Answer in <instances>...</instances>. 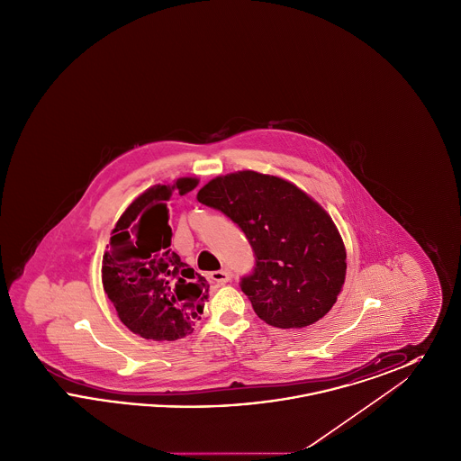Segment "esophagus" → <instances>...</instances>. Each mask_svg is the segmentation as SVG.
I'll return each mask as SVG.
<instances>
[{
    "mask_svg": "<svg viewBox=\"0 0 461 461\" xmlns=\"http://www.w3.org/2000/svg\"><path fill=\"white\" fill-rule=\"evenodd\" d=\"M211 280H212V282H216V284L224 285V284H228V282L231 280V273H230L228 269H220V271H214V273H211Z\"/></svg>",
    "mask_w": 461,
    "mask_h": 461,
    "instance_id": "1",
    "label": "esophagus"
}]
</instances>
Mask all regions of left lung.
Here are the masks:
<instances>
[{
  "label": "left lung",
  "mask_w": 461,
  "mask_h": 461,
  "mask_svg": "<svg viewBox=\"0 0 461 461\" xmlns=\"http://www.w3.org/2000/svg\"><path fill=\"white\" fill-rule=\"evenodd\" d=\"M198 202L233 221L254 250L241 292L271 327L303 329L329 312L346 280V249L329 214L295 185L239 171L209 181Z\"/></svg>",
  "instance_id": "1"
}]
</instances>
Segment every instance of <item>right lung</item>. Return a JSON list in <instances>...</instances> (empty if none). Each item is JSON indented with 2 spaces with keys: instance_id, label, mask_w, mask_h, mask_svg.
<instances>
[{
  "instance_id": "1",
  "label": "right lung",
  "mask_w": 461,
  "mask_h": 461,
  "mask_svg": "<svg viewBox=\"0 0 461 461\" xmlns=\"http://www.w3.org/2000/svg\"><path fill=\"white\" fill-rule=\"evenodd\" d=\"M181 177L157 185L132 202L119 218L104 256V290L119 320L143 339L176 340L194 331L209 295L207 280L171 249L167 200L197 186Z\"/></svg>"
}]
</instances>
